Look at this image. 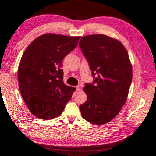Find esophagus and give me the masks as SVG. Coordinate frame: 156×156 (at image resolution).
<instances>
[{"instance_id":"esophagus-1","label":"esophagus","mask_w":156,"mask_h":156,"mask_svg":"<svg viewBox=\"0 0 156 156\" xmlns=\"http://www.w3.org/2000/svg\"><path fill=\"white\" fill-rule=\"evenodd\" d=\"M76 90H77V92H80L81 90V86L80 85H78L76 87Z\"/></svg>"}]
</instances>
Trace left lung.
<instances>
[{
    "mask_svg": "<svg viewBox=\"0 0 156 156\" xmlns=\"http://www.w3.org/2000/svg\"><path fill=\"white\" fill-rule=\"evenodd\" d=\"M79 45L89 62L93 84H85L87 101L80 105L81 115L94 125L112 120L126 102L132 79L128 53L120 41L106 35L81 38Z\"/></svg>",
    "mask_w": 156,
    "mask_h": 156,
    "instance_id": "obj_1",
    "label": "left lung"
}]
</instances>
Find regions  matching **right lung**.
Instances as JSON below:
<instances>
[{"mask_svg": "<svg viewBox=\"0 0 156 156\" xmlns=\"http://www.w3.org/2000/svg\"><path fill=\"white\" fill-rule=\"evenodd\" d=\"M80 36L45 34L29 44L18 66L19 87L32 114L43 120L61 115L75 87L63 81L62 60Z\"/></svg>", "mask_w": 156, "mask_h": 156, "instance_id": "obj_1", "label": "right lung"}]
</instances>
